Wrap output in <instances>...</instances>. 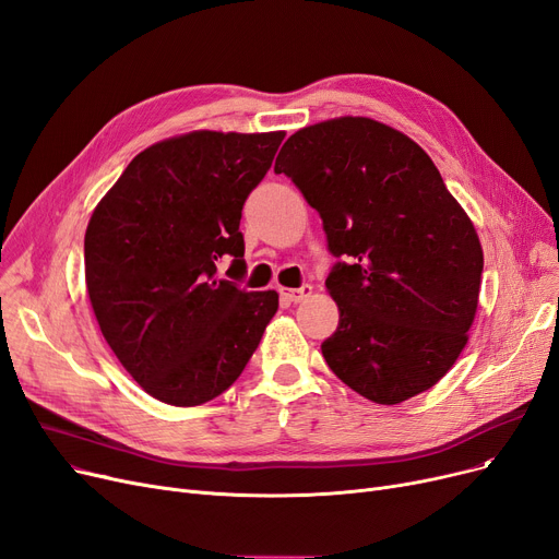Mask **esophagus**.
I'll use <instances>...</instances> for the list:
<instances>
[{"label":"esophagus","mask_w":559,"mask_h":559,"mask_svg":"<svg viewBox=\"0 0 559 559\" xmlns=\"http://www.w3.org/2000/svg\"><path fill=\"white\" fill-rule=\"evenodd\" d=\"M281 295L287 299V301H293V304H301V301H306L310 295H312V287L306 283V285H301V287H297V289H287V287H283L281 289Z\"/></svg>","instance_id":"34e87169"}]
</instances>
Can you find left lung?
Returning a JSON list of instances; mask_svg holds the SVG:
<instances>
[{"mask_svg":"<svg viewBox=\"0 0 559 559\" xmlns=\"http://www.w3.org/2000/svg\"><path fill=\"white\" fill-rule=\"evenodd\" d=\"M274 171L320 212L343 258L326 278L340 310L322 343L333 374L377 404L429 391L468 343L484 266L439 168L400 130L340 116L289 136Z\"/></svg>","mask_w":559,"mask_h":559,"instance_id":"obj_1","label":"left lung"}]
</instances>
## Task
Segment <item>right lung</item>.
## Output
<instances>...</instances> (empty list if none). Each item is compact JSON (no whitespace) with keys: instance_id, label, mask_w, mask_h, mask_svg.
Here are the masks:
<instances>
[{"instance_id":"right-lung-1","label":"right lung","mask_w":559,"mask_h":559,"mask_svg":"<svg viewBox=\"0 0 559 559\" xmlns=\"http://www.w3.org/2000/svg\"><path fill=\"white\" fill-rule=\"evenodd\" d=\"M285 132L199 130L139 153L93 210L86 289L107 345L145 393L199 406L237 381L278 295L219 278L247 270L241 207Z\"/></svg>"}]
</instances>
